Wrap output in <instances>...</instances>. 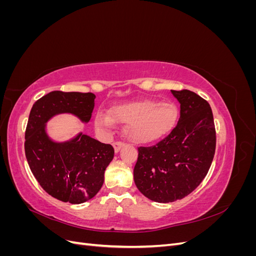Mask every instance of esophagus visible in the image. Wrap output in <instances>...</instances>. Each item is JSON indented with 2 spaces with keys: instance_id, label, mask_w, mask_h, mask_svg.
I'll return each mask as SVG.
<instances>
[{
  "instance_id": "obj_1",
  "label": "esophagus",
  "mask_w": 256,
  "mask_h": 256,
  "mask_svg": "<svg viewBox=\"0 0 256 256\" xmlns=\"http://www.w3.org/2000/svg\"><path fill=\"white\" fill-rule=\"evenodd\" d=\"M125 145V143H122V142H120V141H116V142H114L113 143V147H114V150H115V152H120V150L122 148V147Z\"/></svg>"
}]
</instances>
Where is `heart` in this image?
Listing matches in <instances>:
<instances>
[{
    "label": "heart",
    "instance_id": "heart-1",
    "mask_svg": "<svg viewBox=\"0 0 256 256\" xmlns=\"http://www.w3.org/2000/svg\"><path fill=\"white\" fill-rule=\"evenodd\" d=\"M178 114L180 111L173 102L144 99L115 106L110 114L98 112L95 125L99 129L109 130L114 127L115 122L126 124L125 134L131 141L150 143L171 132Z\"/></svg>",
    "mask_w": 256,
    "mask_h": 256
}]
</instances>
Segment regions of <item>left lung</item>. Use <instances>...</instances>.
<instances>
[{
    "label": "left lung",
    "mask_w": 256,
    "mask_h": 256,
    "mask_svg": "<svg viewBox=\"0 0 256 256\" xmlns=\"http://www.w3.org/2000/svg\"><path fill=\"white\" fill-rule=\"evenodd\" d=\"M171 92L180 104L177 125L157 144L138 147L134 170L138 189L158 203L190 194L207 175L216 150L209 104L189 90Z\"/></svg>",
    "instance_id": "left-lung-1"
}]
</instances>
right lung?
<instances>
[{
	"label": "right lung",
	"mask_w": 256,
	"mask_h": 256,
	"mask_svg": "<svg viewBox=\"0 0 256 256\" xmlns=\"http://www.w3.org/2000/svg\"><path fill=\"white\" fill-rule=\"evenodd\" d=\"M95 98L92 92L53 90L38 99L30 112L24 142L28 164L42 188L62 202L81 204L97 194L114 148L82 132L70 141L53 142L46 122L60 113L88 122Z\"/></svg>",
	"instance_id": "add662e5"
}]
</instances>
